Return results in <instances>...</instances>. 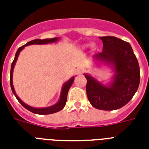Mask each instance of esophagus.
<instances>
[{
	"mask_svg": "<svg viewBox=\"0 0 149 149\" xmlns=\"http://www.w3.org/2000/svg\"><path fill=\"white\" fill-rule=\"evenodd\" d=\"M83 72H84V70H83L82 68H78V69L76 70V73H77V75L82 74V73H83Z\"/></svg>",
	"mask_w": 149,
	"mask_h": 149,
	"instance_id": "1",
	"label": "esophagus"
}]
</instances>
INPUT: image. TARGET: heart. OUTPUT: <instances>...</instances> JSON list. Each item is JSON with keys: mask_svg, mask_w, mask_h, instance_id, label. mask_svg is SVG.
Masks as SVG:
<instances>
[{"mask_svg": "<svg viewBox=\"0 0 149 149\" xmlns=\"http://www.w3.org/2000/svg\"><path fill=\"white\" fill-rule=\"evenodd\" d=\"M90 46L93 48V49H95L96 46L94 44H90V43H86V44H84V45H81V49H86L87 48H89Z\"/></svg>", "mask_w": 149, "mask_h": 149, "instance_id": "obj_1", "label": "heart"}]
</instances>
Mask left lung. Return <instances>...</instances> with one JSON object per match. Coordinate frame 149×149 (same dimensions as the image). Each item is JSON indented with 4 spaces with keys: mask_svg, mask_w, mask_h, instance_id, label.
Instances as JSON below:
<instances>
[{
    "mask_svg": "<svg viewBox=\"0 0 149 149\" xmlns=\"http://www.w3.org/2000/svg\"><path fill=\"white\" fill-rule=\"evenodd\" d=\"M100 38L104 44L103 51L94 55L93 61L111 66L114 73L107 85L85 73L86 95L95 108L113 111L126 105L136 93L140 83V69L129 43L113 36Z\"/></svg>",
    "mask_w": 149,
    "mask_h": 149,
    "instance_id": "left-lung-1",
    "label": "left lung"
}]
</instances>
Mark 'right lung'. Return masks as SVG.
<instances>
[{"instance_id":"right-lung-1","label":"right lung","mask_w":149,"mask_h":149,"mask_svg":"<svg viewBox=\"0 0 149 149\" xmlns=\"http://www.w3.org/2000/svg\"><path fill=\"white\" fill-rule=\"evenodd\" d=\"M58 37L57 38H45V39H35V40L30 41L28 43H26L24 45H22V47H20L17 49V52L15 54V58L13 63H11V68H10V87H11V91H12L13 93L15 94V97L17 98V100L19 101V103L22 104V106L24 107V108H26L27 110H29V111H31L32 113H36V114H51V113H54L58 112V111H61L62 109L65 107L66 101H67V94L68 91L70 90V86H72V83L74 81V77H72V78H70L68 81H66L65 84L63 85L62 90H61V93L60 97H59V100L54 105H52L50 107H40V108H36V107H33L26 104L24 102H23L22 100L18 97V96L16 94L13 86V71H14V67H15V63L17 62V57L19 56L20 52L25 46L30 45H45V44H49V43H53L56 42L58 40Z\"/></svg>"}]
</instances>
